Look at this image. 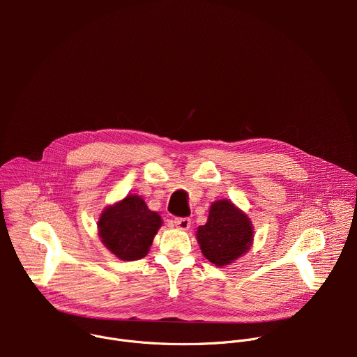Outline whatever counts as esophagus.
<instances>
[{
  "label": "esophagus",
  "mask_w": 357,
  "mask_h": 357,
  "mask_svg": "<svg viewBox=\"0 0 357 357\" xmlns=\"http://www.w3.org/2000/svg\"><path fill=\"white\" fill-rule=\"evenodd\" d=\"M174 223L179 230H189V227H190V219L189 218H176L174 220Z\"/></svg>",
  "instance_id": "1"
}]
</instances>
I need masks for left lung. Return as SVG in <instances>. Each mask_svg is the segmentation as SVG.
Masks as SVG:
<instances>
[{"label":"left lung","instance_id":"1","mask_svg":"<svg viewBox=\"0 0 357 357\" xmlns=\"http://www.w3.org/2000/svg\"><path fill=\"white\" fill-rule=\"evenodd\" d=\"M250 219L227 199L213 202L206 225L199 226L196 238L200 250L218 267L241 257L252 243Z\"/></svg>","mask_w":357,"mask_h":357}]
</instances>
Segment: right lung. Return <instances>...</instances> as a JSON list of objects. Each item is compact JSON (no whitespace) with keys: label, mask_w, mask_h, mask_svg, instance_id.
<instances>
[{"label":"right lung","mask_w":357,"mask_h":357,"mask_svg":"<svg viewBox=\"0 0 357 357\" xmlns=\"http://www.w3.org/2000/svg\"><path fill=\"white\" fill-rule=\"evenodd\" d=\"M161 225V216L149 211L138 195H128L107 206L97 222L101 241L124 261L145 257Z\"/></svg>","instance_id":"1"}]
</instances>
